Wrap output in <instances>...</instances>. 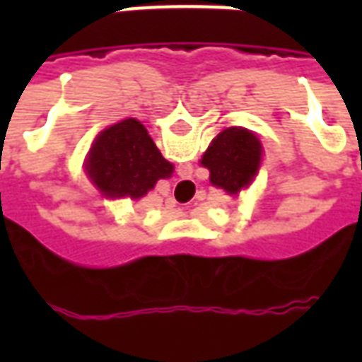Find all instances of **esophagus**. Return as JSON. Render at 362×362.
I'll list each match as a JSON object with an SVG mask.
<instances>
[{
    "instance_id": "1",
    "label": "esophagus",
    "mask_w": 362,
    "mask_h": 362,
    "mask_svg": "<svg viewBox=\"0 0 362 362\" xmlns=\"http://www.w3.org/2000/svg\"><path fill=\"white\" fill-rule=\"evenodd\" d=\"M182 186H192V182H189V180L182 182ZM173 204H176V202H173ZM173 207H174V205H173Z\"/></svg>"
}]
</instances>
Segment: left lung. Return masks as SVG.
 Masks as SVG:
<instances>
[{
    "label": "left lung",
    "instance_id": "obj_1",
    "mask_svg": "<svg viewBox=\"0 0 362 362\" xmlns=\"http://www.w3.org/2000/svg\"><path fill=\"white\" fill-rule=\"evenodd\" d=\"M262 155L256 134L246 127H225L204 153L202 166L209 170L213 186L236 196L258 174Z\"/></svg>",
    "mask_w": 362,
    "mask_h": 362
}]
</instances>
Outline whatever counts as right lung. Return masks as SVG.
<instances>
[{"mask_svg":"<svg viewBox=\"0 0 362 362\" xmlns=\"http://www.w3.org/2000/svg\"><path fill=\"white\" fill-rule=\"evenodd\" d=\"M87 174L106 197L139 199L174 166L166 160L149 132L135 118L122 119L98 134L87 155Z\"/></svg>","mask_w":362,"mask_h":362,"instance_id":"right-lung-1","label":"right lung"}]
</instances>
